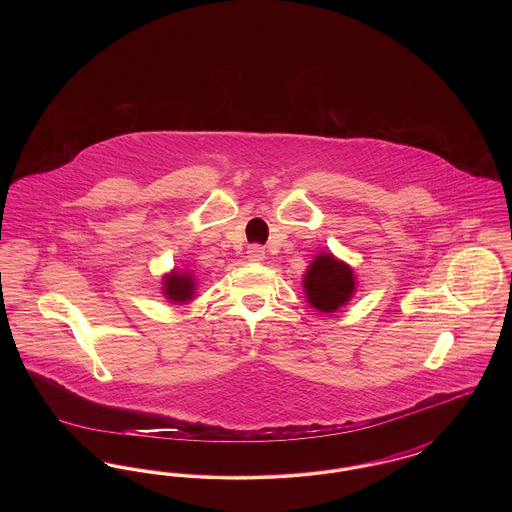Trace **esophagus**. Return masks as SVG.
I'll use <instances>...</instances> for the list:
<instances>
[{
    "instance_id": "esophagus-1",
    "label": "esophagus",
    "mask_w": 512,
    "mask_h": 512,
    "mask_svg": "<svg viewBox=\"0 0 512 512\" xmlns=\"http://www.w3.org/2000/svg\"><path fill=\"white\" fill-rule=\"evenodd\" d=\"M247 261L249 263H261L265 261V249L261 245H251L247 249Z\"/></svg>"
}]
</instances>
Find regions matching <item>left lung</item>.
<instances>
[{
  "label": "left lung",
  "mask_w": 512,
  "mask_h": 512,
  "mask_svg": "<svg viewBox=\"0 0 512 512\" xmlns=\"http://www.w3.org/2000/svg\"><path fill=\"white\" fill-rule=\"evenodd\" d=\"M303 288L311 307L322 313H334L355 293V274L349 265L332 253H320L303 276Z\"/></svg>",
  "instance_id": "left-lung-1"
}]
</instances>
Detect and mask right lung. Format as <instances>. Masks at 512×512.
Segmentation results:
<instances>
[{
  "instance_id": "right-lung-1",
  "label": "right lung",
  "mask_w": 512,
  "mask_h": 512,
  "mask_svg": "<svg viewBox=\"0 0 512 512\" xmlns=\"http://www.w3.org/2000/svg\"><path fill=\"white\" fill-rule=\"evenodd\" d=\"M163 293L172 303H188L194 299L195 280L188 270H172L163 278Z\"/></svg>"
}]
</instances>
